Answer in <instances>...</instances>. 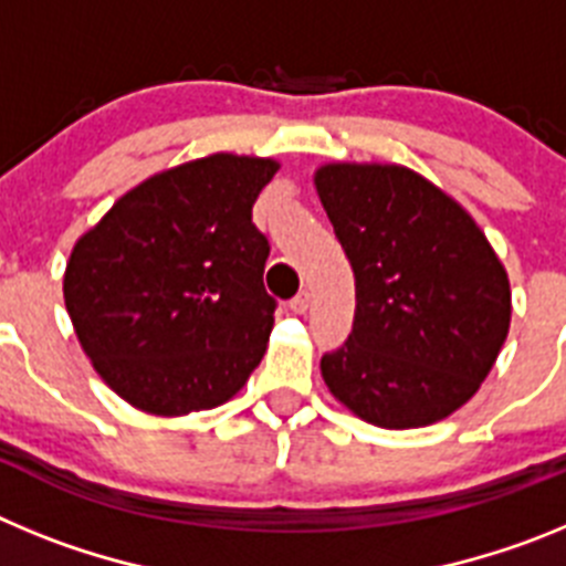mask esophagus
Here are the masks:
<instances>
[{"label": "esophagus", "instance_id": "34e87169", "mask_svg": "<svg viewBox=\"0 0 566 566\" xmlns=\"http://www.w3.org/2000/svg\"><path fill=\"white\" fill-rule=\"evenodd\" d=\"M289 306H292L294 314H306L308 306H312V294H308V292H300L297 297H294L292 303H289Z\"/></svg>", "mask_w": 566, "mask_h": 566}]
</instances>
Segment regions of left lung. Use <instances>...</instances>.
Returning <instances> with one entry per match:
<instances>
[{
    "label": "left lung",
    "instance_id": "obj_1",
    "mask_svg": "<svg viewBox=\"0 0 566 566\" xmlns=\"http://www.w3.org/2000/svg\"><path fill=\"white\" fill-rule=\"evenodd\" d=\"M314 187L357 289L352 334L319 359L328 391L388 431L451 417L507 339L502 260L462 203L408 167L326 164Z\"/></svg>",
    "mask_w": 566,
    "mask_h": 566
}]
</instances>
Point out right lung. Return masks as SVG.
<instances>
[{
	"label": "right lung",
	"instance_id": "right-lung-1",
	"mask_svg": "<svg viewBox=\"0 0 566 566\" xmlns=\"http://www.w3.org/2000/svg\"><path fill=\"white\" fill-rule=\"evenodd\" d=\"M277 167L214 153L164 169L76 240L64 306L98 377L138 411L218 408L266 354L269 240L252 207Z\"/></svg>",
	"mask_w": 566,
	"mask_h": 566
}]
</instances>
